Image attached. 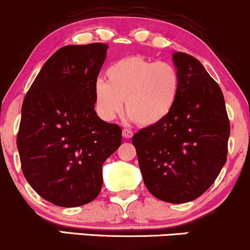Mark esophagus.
Returning <instances> with one entry per match:
<instances>
[{
    "label": "esophagus",
    "mask_w": 250,
    "mask_h": 250,
    "mask_svg": "<svg viewBox=\"0 0 250 250\" xmlns=\"http://www.w3.org/2000/svg\"><path fill=\"white\" fill-rule=\"evenodd\" d=\"M122 135H123V137H125V139H130V137H133V131L130 130V129H127V128H125L122 130Z\"/></svg>",
    "instance_id": "34e87169"
}]
</instances>
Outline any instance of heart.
<instances>
[{
	"label": "heart",
	"mask_w": 250,
	"mask_h": 250,
	"mask_svg": "<svg viewBox=\"0 0 250 250\" xmlns=\"http://www.w3.org/2000/svg\"><path fill=\"white\" fill-rule=\"evenodd\" d=\"M105 80L94 87L96 111L105 121L121 113L125 101L136 125L153 127L167 119L179 99L181 76L173 63L127 56L109 65Z\"/></svg>",
	"instance_id": "1"
}]
</instances>
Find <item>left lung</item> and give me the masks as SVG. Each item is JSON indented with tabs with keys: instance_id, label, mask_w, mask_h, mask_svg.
Returning a JSON list of instances; mask_svg holds the SVG:
<instances>
[{
	"instance_id": "8db88e82",
	"label": "left lung",
	"mask_w": 250,
	"mask_h": 250,
	"mask_svg": "<svg viewBox=\"0 0 250 250\" xmlns=\"http://www.w3.org/2000/svg\"><path fill=\"white\" fill-rule=\"evenodd\" d=\"M181 76L179 99L165 121L133 137L146 187L155 197L185 203L215 182L227 161L230 123L225 97L199 60L173 56Z\"/></svg>"
}]
</instances>
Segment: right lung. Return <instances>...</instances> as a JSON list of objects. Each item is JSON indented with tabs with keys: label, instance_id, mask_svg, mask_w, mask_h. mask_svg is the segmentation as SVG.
Instances as JSON below:
<instances>
[{
	"label": "right lung",
	"instance_id": "add662e5",
	"mask_svg": "<svg viewBox=\"0 0 250 250\" xmlns=\"http://www.w3.org/2000/svg\"><path fill=\"white\" fill-rule=\"evenodd\" d=\"M107 49L105 43L60 48L23 100L16 141L22 171L40 196L60 207L95 200L103 162L121 146V127L94 109Z\"/></svg>",
	"mask_w": 250,
	"mask_h": 250
}]
</instances>
